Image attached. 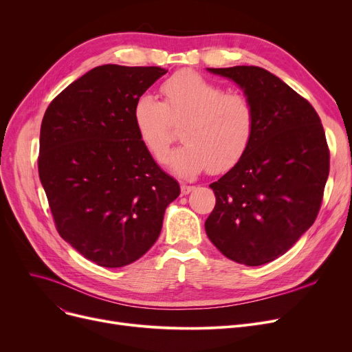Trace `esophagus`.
Returning <instances> with one entry per match:
<instances>
[{
	"instance_id": "34e87169",
	"label": "esophagus",
	"mask_w": 352,
	"mask_h": 352,
	"mask_svg": "<svg viewBox=\"0 0 352 352\" xmlns=\"http://www.w3.org/2000/svg\"><path fill=\"white\" fill-rule=\"evenodd\" d=\"M194 190H195L194 186H187V184H182V186H181V194L182 195H187V194L192 192Z\"/></svg>"
}]
</instances>
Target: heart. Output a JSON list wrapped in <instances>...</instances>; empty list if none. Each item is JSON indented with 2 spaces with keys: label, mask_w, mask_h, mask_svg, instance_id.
I'll use <instances>...</instances> for the list:
<instances>
[{
  "label": "heart",
  "mask_w": 352,
  "mask_h": 352,
  "mask_svg": "<svg viewBox=\"0 0 352 352\" xmlns=\"http://www.w3.org/2000/svg\"><path fill=\"white\" fill-rule=\"evenodd\" d=\"M164 104L141 96L133 108L135 131L155 161L164 164L182 125L186 141L170 158L171 170L194 178L204 170L224 173L243 160L255 133V111L243 94L223 87L194 71L174 74L161 85Z\"/></svg>",
  "instance_id": "1"
}]
</instances>
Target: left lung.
<instances>
[{
	"label": "left lung",
	"instance_id": "obj_1",
	"mask_svg": "<svg viewBox=\"0 0 352 352\" xmlns=\"http://www.w3.org/2000/svg\"><path fill=\"white\" fill-rule=\"evenodd\" d=\"M234 81L255 111L247 154L212 182L206 221L211 243L230 260L258 267L284 255L314 224L329 173V151L312 105L261 67L207 68Z\"/></svg>",
	"mask_w": 352,
	"mask_h": 352
}]
</instances>
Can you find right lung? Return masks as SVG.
<instances>
[{"instance_id": "add662e5", "label": "right lung", "mask_w": 352, "mask_h": 352, "mask_svg": "<svg viewBox=\"0 0 352 352\" xmlns=\"http://www.w3.org/2000/svg\"><path fill=\"white\" fill-rule=\"evenodd\" d=\"M166 69L105 64L48 105L38 173L60 235L107 268L150 250L178 182L145 150L133 122L135 101Z\"/></svg>"}]
</instances>
